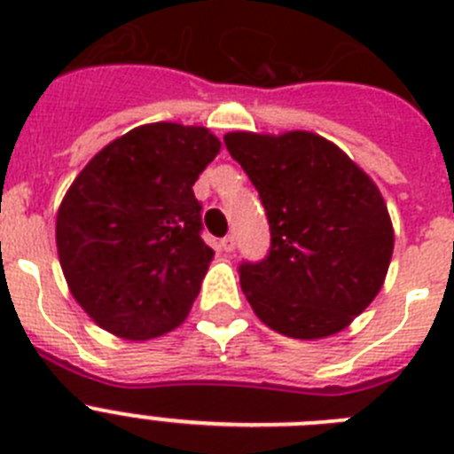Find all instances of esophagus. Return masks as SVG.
I'll return each mask as SVG.
<instances>
[{
	"label": "esophagus",
	"mask_w": 454,
	"mask_h": 454,
	"mask_svg": "<svg viewBox=\"0 0 454 454\" xmlns=\"http://www.w3.org/2000/svg\"><path fill=\"white\" fill-rule=\"evenodd\" d=\"M220 247H223L224 252H234L236 250V239L234 236H224L223 240H220Z\"/></svg>",
	"instance_id": "esophagus-1"
}]
</instances>
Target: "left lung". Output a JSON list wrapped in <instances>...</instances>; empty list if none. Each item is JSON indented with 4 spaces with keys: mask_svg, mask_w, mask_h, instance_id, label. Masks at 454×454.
<instances>
[{
    "mask_svg": "<svg viewBox=\"0 0 454 454\" xmlns=\"http://www.w3.org/2000/svg\"><path fill=\"white\" fill-rule=\"evenodd\" d=\"M224 145L259 191L270 252L240 266L262 323L291 339L346 330L375 300L393 254L382 192L332 140L311 131H231Z\"/></svg>",
    "mask_w": 454,
    "mask_h": 454,
    "instance_id": "1",
    "label": "left lung"
}]
</instances>
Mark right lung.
I'll return each instance as SVG.
<instances>
[{
	"instance_id": "1",
	"label": "right lung",
	"mask_w": 454,
	"mask_h": 454,
	"mask_svg": "<svg viewBox=\"0 0 454 454\" xmlns=\"http://www.w3.org/2000/svg\"><path fill=\"white\" fill-rule=\"evenodd\" d=\"M218 152L207 127L140 124L67 188L56 215L59 262L102 330L147 340L186 320L214 259L192 184Z\"/></svg>"
}]
</instances>
